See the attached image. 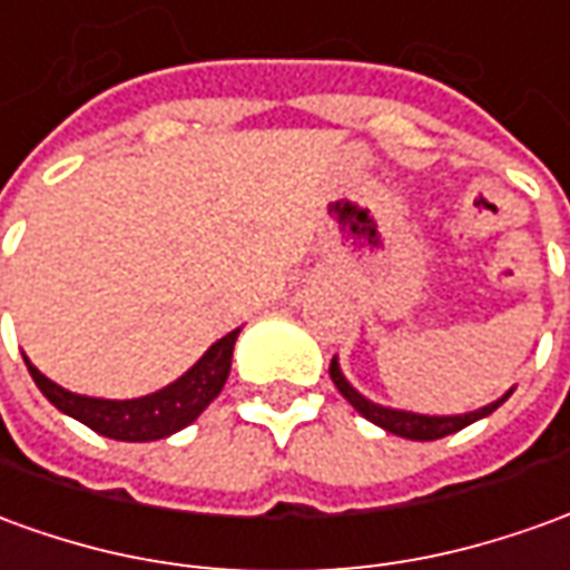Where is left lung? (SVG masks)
Segmentation results:
<instances>
[{
    "instance_id": "left-lung-1",
    "label": "left lung",
    "mask_w": 570,
    "mask_h": 570,
    "mask_svg": "<svg viewBox=\"0 0 570 570\" xmlns=\"http://www.w3.org/2000/svg\"><path fill=\"white\" fill-rule=\"evenodd\" d=\"M330 380L336 382V389L342 392V397L352 404L364 420H370L373 425H380L385 432H392L397 438H410V441H435V438L453 435V432H460L465 425L479 423L484 416H491L493 410L500 407L503 401H507L515 389H509L507 395H500L491 404H484L479 410H469V413H451V416H429V413H413V410H397V407H385V404H376V401H370L364 397L357 389H354L352 382L345 380V373L340 367V357H333L330 361Z\"/></svg>"
}]
</instances>
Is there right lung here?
Instances as JSON below:
<instances>
[{"instance_id": "add662e5", "label": "right lung", "mask_w": 570, "mask_h": 570, "mask_svg": "<svg viewBox=\"0 0 570 570\" xmlns=\"http://www.w3.org/2000/svg\"><path fill=\"white\" fill-rule=\"evenodd\" d=\"M240 336V326L230 330L228 336L213 342L203 357L190 370L169 385H163L157 392L141 397H126V401H114V397H89L67 392L58 382L42 376L39 370L27 361L30 376L39 385V392L49 397L55 407L73 416L82 425H89L98 435L114 438V441H160L175 432H181L190 425L203 410L209 407L225 389L230 373V357H234V342Z\"/></svg>"}]
</instances>
